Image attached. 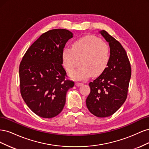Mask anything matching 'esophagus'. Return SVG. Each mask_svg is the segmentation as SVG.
<instances>
[{
    "label": "esophagus",
    "mask_w": 149,
    "mask_h": 149,
    "mask_svg": "<svg viewBox=\"0 0 149 149\" xmlns=\"http://www.w3.org/2000/svg\"><path fill=\"white\" fill-rule=\"evenodd\" d=\"M83 84V83H75V85L76 86H82Z\"/></svg>",
    "instance_id": "obj_1"
}]
</instances>
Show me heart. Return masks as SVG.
Segmentation results:
<instances>
[{
  "label": "heart",
  "instance_id": "obj_1",
  "mask_svg": "<svg viewBox=\"0 0 149 149\" xmlns=\"http://www.w3.org/2000/svg\"><path fill=\"white\" fill-rule=\"evenodd\" d=\"M79 68L70 74L73 79H85L93 75L101 74L110 60V48L106 42L94 35H86L72 45V48L66 47L61 53L62 63L66 71L74 70L76 60H80Z\"/></svg>",
  "mask_w": 149,
  "mask_h": 149
}]
</instances>
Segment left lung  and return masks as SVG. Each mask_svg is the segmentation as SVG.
<instances>
[{"mask_svg": "<svg viewBox=\"0 0 149 149\" xmlns=\"http://www.w3.org/2000/svg\"><path fill=\"white\" fill-rule=\"evenodd\" d=\"M110 48V60L104 71L89 85L86 103L88 110L98 118L109 117L118 111L127 96L131 68L121 44L105 30L99 31Z\"/></svg>", "mask_w": 149, "mask_h": 149, "instance_id": "1", "label": "left lung"}]
</instances>
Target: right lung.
<instances>
[{"mask_svg": "<svg viewBox=\"0 0 149 149\" xmlns=\"http://www.w3.org/2000/svg\"><path fill=\"white\" fill-rule=\"evenodd\" d=\"M73 34L53 29L42 34L27 49L19 67L20 93L26 104L43 118L62 111L68 90L74 82L66 79L61 53Z\"/></svg>", "mask_w": 149, "mask_h": 149, "instance_id": "obj_1", "label": "right lung"}]
</instances>
